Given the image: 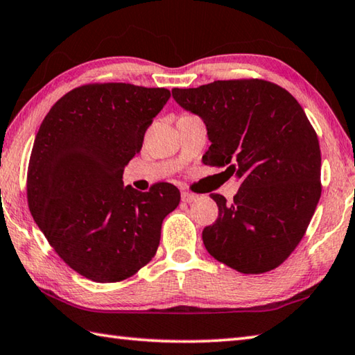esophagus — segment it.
I'll return each instance as SVG.
<instances>
[{
  "label": "esophagus",
  "mask_w": 355,
  "mask_h": 355,
  "mask_svg": "<svg viewBox=\"0 0 355 355\" xmlns=\"http://www.w3.org/2000/svg\"><path fill=\"white\" fill-rule=\"evenodd\" d=\"M180 198H182V200L187 204H190V202H193V200L198 199L195 193H190V191H182V193H180Z\"/></svg>",
  "instance_id": "1"
}]
</instances>
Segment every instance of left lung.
Returning a JSON list of instances; mask_svg holds the SVG:
<instances>
[{
	"instance_id": "left-lung-1",
	"label": "left lung",
	"mask_w": 355,
	"mask_h": 355,
	"mask_svg": "<svg viewBox=\"0 0 355 355\" xmlns=\"http://www.w3.org/2000/svg\"><path fill=\"white\" fill-rule=\"evenodd\" d=\"M171 92L207 125L204 164L227 166L241 182L232 202L210 195L219 213L202 232L205 249L241 273L277 269L304 236L322 195V153L302 105L263 78Z\"/></svg>"
}]
</instances>
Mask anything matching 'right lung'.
<instances>
[{"mask_svg": "<svg viewBox=\"0 0 355 355\" xmlns=\"http://www.w3.org/2000/svg\"><path fill=\"white\" fill-rule=\"evenodd\" d=\"M171 92L88 83L58 98L32 146L28 205L57 255L96 283L130 278L156 255L162 220L179 205L175 185L123 187L125 165Z\"/></svg>", "mask_w": 355, "mask_h": 355, "instance_id": "right-lung-1", "label": "right lung"}]
</instances>
